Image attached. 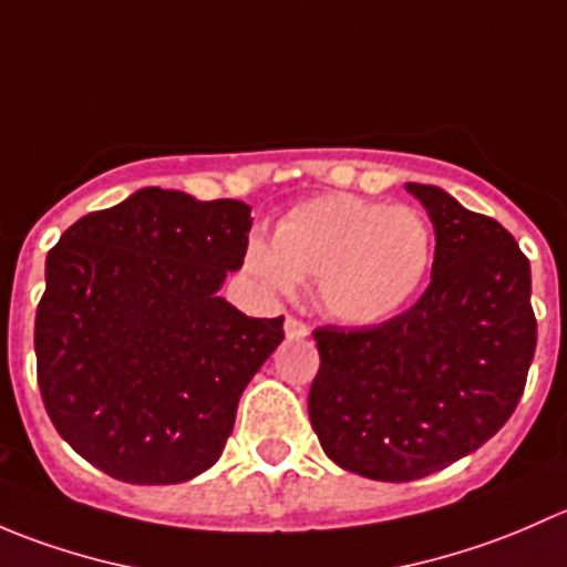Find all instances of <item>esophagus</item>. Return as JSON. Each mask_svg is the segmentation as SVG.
I'll return each instance as SVG.
<instances>
[{"label": "esophagus", "mask_w": 567, "mask_h": 567, "mask_svg": "<svg viewBox=\"0 0 567 567\" xmlns=\"http://www.w3.org/2000/svg\"><path fill=\"white\" fill-rule=\"evenodd\" d=\"M285 334H288L290 340H305V337L310 334V329H307V323H301L299 318L288 316L285 318Z\"/></svg>", "instance_id": "esophagus-1"}]
</instances>
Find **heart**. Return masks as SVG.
I'll return each mask as SVG.
<instances>
[{
  "label": "heart",
  "instance_id": "obj_1",
  "mask_svg": "<svg viewBox=\"0 0 567 567\" xmlns=\"http://www.w3.org/2000/svg\"><path fill=\"white\" fill-rule=\"evenodd\" d=\"M431 260L433 230L420 210L337 192L293 205L271 244L249 241L244 268L274 293L316 282L331 320L379 326L420 293Z\"/></svg>",
  "mask_w": 567,
  "mask_h": 567
}]
</instances>
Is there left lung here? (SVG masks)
Returning <instances> with one entry per match:
<instances>
[{"label":"left lung","mask_w":567,"mask_h":567,"mask_svg":"<svg viewBox=\"0 0 567 567\" xmlns=\"http://www.w3.org/2000/svg\"><path fill=\"white\" fill-rule=\"evenodd\" d=\"M436 230L431 285L362 329H316L310 422L337 466L381 483L427 477L483 447L522 400L537 323L529 260L499 221L405 183Z\"/></svg>","instance_id":"1"}]
</instances>
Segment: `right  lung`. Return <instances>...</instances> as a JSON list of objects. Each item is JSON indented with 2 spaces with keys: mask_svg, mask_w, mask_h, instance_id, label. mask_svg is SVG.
<instances>
[{
  "mask_svg": "<svg viewBox=\"0 0 567 567\" xmlns=\"http://www.w3.org/2000/svg\"><path fill=\"white\" fill-rule=\"evenodd\" d=\"M251 208L140 188L82 216L45 257L38 384L56 433L95 468L173 485L219 461L282 316L219 296L244 266Z\"/></svg>",
  "mask_w": 567,
  "mask_h": 567,
  "instance_id": "add662e5",
  "label": "right lung"
}]
</instances>
